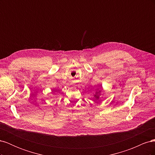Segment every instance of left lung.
<instances>
[{
    "instance_id": "left-lung-1",
    "label": "left lung",
    "mask_w": 155,
    "mask_h": 155,
    "mask_svg": "<svg viewBox=\"0 0 155 155\" xmlns=\"http://www.w3.org/2000/svg\"><path fill=\"white\" fill-rule=\"evenodd\" d=\"M100 91H101V90H99V89H98V90H97V91H96V94H97V93H99V92H100ZM94 96L97 98V99H98V97H99V96H98L97 95H95Z\"/></svg>"
}]
</instances>
